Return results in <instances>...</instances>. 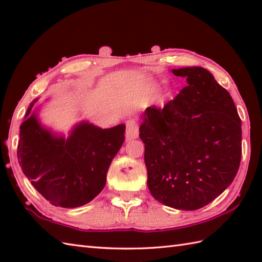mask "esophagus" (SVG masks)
<instances>
[{"instance_id": "1", "label": "esophagus", "mask_w": 262, "mask_h": 262, "mask_svg": "<svg viewBox=\"0 0 262 262\" xmlns=\"http://www.w3.org/2000/svg\"><path fill=\"white\" fill-rule=\"evenodd\" d=\"M140 130H138V125L134 119H130L126 122V138L127 140H134L138 137Z\"/></svg>"}]
</instances>
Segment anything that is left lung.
I'll return each mask as SVG.
<instances>
[{
    "label": "left lung",
    "mask_w": 262,
    "mask_h": 262,
    "mask_svg": "<svg viewBox=\"0 0 262 262\" xmlns=\"http://www.w3.org/2000/svg\"><path fill=\"white\" fill-rule=\"evenodd\" d=\"M188 85L164 107H148L140 137L152 196L165 206L196 210L229 187L242 153L241 119L233 99L199 66L172 70Z\"/></svg>",
    "instance_id": "1"
}]
</instances>
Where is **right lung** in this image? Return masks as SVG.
I'll return each instance as SVG.
<instances>
[{"label":"right lung","instance_id":"1","mask_svg":"<svg viewBox=\"0 0 262 262\" xmlns=\"http://www.w3.org/2000/svg\"><path fill=\"white\" fill-rule=\"evenodd\" d=\"M35 99L20 126L18 161L36 190L54 206L80 207L102 191L111 161L125 140L124 124L102 129L89 121L70 135H58L40 124Z\"/></svg>","mask_w":262,"mask_h":262}]
</instances>
